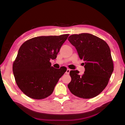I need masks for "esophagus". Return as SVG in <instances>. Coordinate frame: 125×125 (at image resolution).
Instances as JSON below:
<instances>
[{
    "mask_svg": "<svg viewBox=\"0 0 125 125\" xmlns=\"http://www.w3.org/2000/svg\"><path fill=\"white\" fill-rule=\"evenodd\" d=\"M70 69H67V71H66V72H65V73L67 74V75H69L70 73Z\"/></svg>",
    "mask_w": 125,
    "mask_h": 125,
    "instance_id": "esophagus-1",
    "label": "esophagus"
}]
</instances>
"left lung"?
Returning <instances> with one entry per match:
<instances>
[{"label": "left lung", "mask_w": 125, "mask_h": 125, "mask_svg": "<svg viewBox=\"0 0 125 125\" xmlns=\"http://www.w3.org/2000/svg\"><path fill=\"white\" fill-rule=\"evenodd\" d=\"M68 40L83 60L85 71L71 70L68 87L73 94L84 99L96 97L104 89L113 71V63L108 45L103 40L89 33L73 34Z\"/></svg>", "instance_id": "8db88e82"}]
</instances>
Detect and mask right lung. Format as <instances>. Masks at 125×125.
I'll list each match as a JSON object with an SVG mask.
<instances>
[{"label": "right lung", "mask_w": 125, "mask_h": 125, "mask_svg": "<svg viewBox=\"0 0 125 125\" xmlns=\"http://www.w3.org/2000/svg\"><path fill=\"white\" fill-rule=\"evenodd\" d=\"M68 36L35 37L20 47L13 64V73L17 85L28 97L42 99L52 93L67 68L55 69L51 66L50 60L56 58Z\"/></svg>", "instance_id": "add662e5"}]
</instances>
